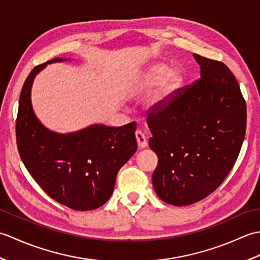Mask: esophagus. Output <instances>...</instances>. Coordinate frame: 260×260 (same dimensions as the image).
Listing matches in <instances>:
<instances>
[{
  "label": "esophagus",
  "mask_w": 260,
  "mask_h": 260,
  "mask_svg": "<svg viewBox=\"0 0 260 260\" xmlns=\"http://www.w3.org/2000/svg\"><path fill=\"white\" fill-rule=\"evenodd\" d=\"M135 137H136V141H137V145H139L140 148L147 147V140H146L145 135L143 134L141 131L135 132Z\"/></svg>",
  "instance_id": "esophagus-1"
}]
</instances>
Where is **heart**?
<instances>
[{
  "mask_svg": "<svg viewBox=\"0 0 260 260\" xmlns=\"http://www.w3.org/2000/svg\"><path fill=\"white\" fill-rule=\"evenodd\" d=\"M170 70L168 64L156 63L150 69L146 77L147 84L150 86L162 82L153 98V104L158 106L169 102V99L174 95L184 81V76L181 70H174L172 73H170Z\"/></svg>",
  "mask_w": 260,
  "mask_h": 260,
  "instance_id": "b5f03b06",
  "label": "heart"
}]
</instances>
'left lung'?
Instances as JSON below:
<instances>
[{"mask_svg": "<svg viewBox=\"0 0 260 260\" xmlns=\"http://www.w3.org/2000/svg\"><path fill=\"white\" fill-rule=\"evenodd\" d=\"M201 77L147 114L148 145L158 162L152 175L161 200L189 206L218 189L233 169L246 134L247 106L224 63L193 54Z\"/></svg>", "mask_w": 260, "mask_h": 260, "instance_id": "obj_1", "label": "left lung"}]
</instances>
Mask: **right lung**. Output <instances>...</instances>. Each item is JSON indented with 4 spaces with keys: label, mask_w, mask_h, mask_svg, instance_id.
I'll use <instances>...</instances> for the list:
<instances>
[{
    "label": "right lung",
    "mask_w": 260,
    "mask_h": 260,
    "mask_svg": "<svg viewBox=\"0 0 260 260\" xmlns=\"http://www.w3.org/2000/svg\"><path fill=\"white\" fill-rule=\"evenodd\" d=\"M57 61L62 59L37 66L24 81L15 123L16 144L26 170L49 197L87 211L108 201L119 169L136 152V123L92 125L70 134L47 129L33 113L31 86L39 71Z\"/></svg>",
    "instance_id": "right-lung-1"
}]
</instances>
